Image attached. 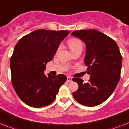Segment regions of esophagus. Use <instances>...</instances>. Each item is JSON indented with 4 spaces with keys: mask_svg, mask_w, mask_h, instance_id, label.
Here are the masks:
<instances>
[{
    "mask_svg": "<svg viewBox=\"0 0 129 129\" xmlns=\"http://www.w3.org/2000/svg\"><path fill=\"white\" fill-rule=\"evenodd\" d=\"M72 81V77H69V76H68V78H67V81L69 82V81Z\"/></svg>",
    "mask_w": 129,
    "mask_h": 129,
    "instance_id": "esophagus-1",
    "label": "esophagus"
}]
</instances>
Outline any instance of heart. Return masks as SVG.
<instances>
[{
  "label": "heart",
  "instance_id": "heart-1",
  "mask_svg": "<svg viewBox=\"0 0 129 129\" xmlns=\"http://www.w3.org/2000/svg\"><path fill=\"white\" fill-rule=\"evenodd\" d=\"M68 45L71 51H74L75 50L79 48H83V44L81 41L78 38H73L68 40Z\"/></svg>",
  "mask_w": 129,
  "mask_h": 129
}]
</instances>
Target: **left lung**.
Returning a JSON list of instances; mask_svg holds the SVG:
<instances>
[{
  "instance_id": "obj_1",
  "label": "left lung",
  "mask_w": 129,
  "mask_h": 129,
  "mask_svg": "<svg viewBox=\"0 0 129 129\" xmlns=\"http://www.w3.org/2000/svg\"><path fill=\"white\" fill-rule=\"evenodd\" d=\"M72 35L86 45L85 64L90 75L88 83L72 79L79 85L73 96L83 105L97 106L110 97L120 79L122 56L119 47L115 40L97 30H75Z\"/></svg>"
}]
</instances>
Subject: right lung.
I'll return each instance as SVG.
<instances>
[{
	"instance_id": "right-lung-1",
	"label": "right lung",
	"mask_w": 129,
	"mask_h": 129,
	"mask_svg": "<svg viewBox=\"0 0 129 129\" xmlns=\"http://www.w3.org/2000/svg\"><path fill=\"white\" fill-rule=\"evenodd\" d=\"M67 30H35L16 45L10 58L12 84L20 99L30 107L41 108L51 104L67 77L44 75L47 63L52 60Z\"/></svg>"
}]
</instances>
